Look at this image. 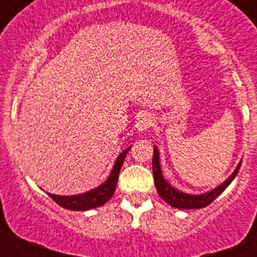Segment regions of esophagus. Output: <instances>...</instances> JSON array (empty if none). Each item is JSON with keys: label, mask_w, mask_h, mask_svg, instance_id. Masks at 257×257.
<instances>
[{"label": "esophagus", "mask_w": 257, "mask_h": 257, "mask_svg": "<svg viewBox=\"0 0 257 257\" xmlns=\"http://www.w3.org/2000/svg\"><path fill=\"white\" fill-rule=\"evenodd\" d=\"M152 123H153V119H152L151 115L145 114L144 113V114L139 115V118H138V121H136V128H138V131H139L140 134H144L149 130V127L152 126Z\"/></svg>", "instance_id": "esophagus-1"}]
</instances>
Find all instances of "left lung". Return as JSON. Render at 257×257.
I'll use <instances>...</instances> for the list:
<instances>
[{
  "label": "left lung",
  "instance_id": "8db88e82",
  "mask_svg": "<svg viewBox=\"0 0 257 257\" xmlns=\"http://www.w3.org/2000/svg\"><path fill=\"white\" fill-rule=\"evenodd\" d=\"M240 161L235 170L231 172V175L226 179L224 183L217 185L216 188L208 190V192L201 193V194H190V193H185L183 190L176 189L172 187L169 181L166 180L165 176L162 174V167H161V156L160 151L154 145L153 152V176H154V184H156L157 192L160 194L161 198L166 201L171 207L181 208V210H197V208H203L208 206L213 199H216L217 197L221 194L226 188L230 185V183L235 179L238 171L240 167Z\"/></svg>",
  "mask_w": 257,
  "mask_h": 257
}]
</instances>
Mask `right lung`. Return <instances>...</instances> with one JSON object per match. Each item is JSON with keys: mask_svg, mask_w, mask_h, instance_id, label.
<instances>
[{"mask_svg": "<svg viewBox=\"0 0 257 257\" xmlns=\"http://www.w3.org/2000/svg\"><path fill=\"white\" fill-rule=\"evenodd\" d=\"M131 147L133 145H130L128 148H126L124 151H122L119 153V156L115 160L114 165H113V169L110 171V174H109L108 179L104 183H101L100 185H97L96 188H94V189L79 193V194H72V196H60V194H54V193H47V194L59 206L70 211H88L105 205L106 202L112 198V196L114 194L119 171H121L124 158H126L127 153L131 149Z\"/></svg>", "mask_w": 257, "mask_h": 257, "instance_id": "add662e5", "label": "right lung"}]
</instances>
